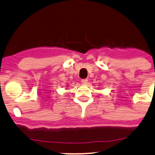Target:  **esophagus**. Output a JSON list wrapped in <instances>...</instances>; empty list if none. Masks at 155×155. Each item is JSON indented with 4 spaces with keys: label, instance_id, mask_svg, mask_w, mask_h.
<instances>
[{
    "label": "esophagus",
    "instance_id": "1",
    "mask_svg": "<svg viewBox=\"0 0 155 155\" xmlns=\"http://www.w3.org/2000/svg\"><path fill=\"white\" fill-rule=\"evenodd\" d=\"M81 83H82V84L86 85L87 83H88V79H83L81 81Z\"/></svg>",
    "mask_w": 155,
    "mask_h": 155
}]
</instances>
